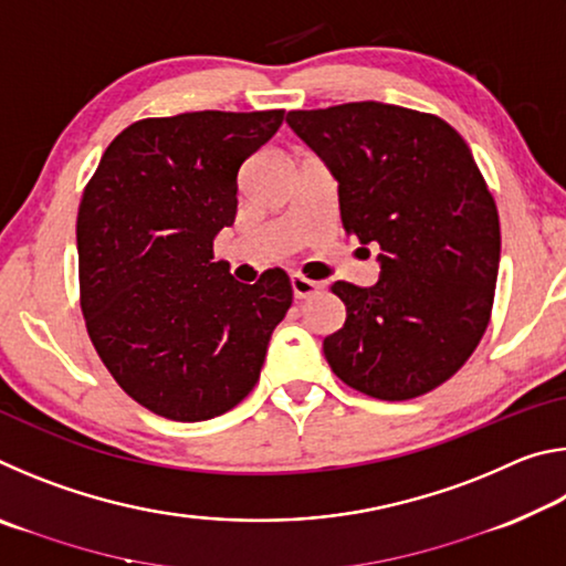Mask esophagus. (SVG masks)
<instances>
[{
  "label": "esophagus",
  "mask_w": 566,
  "mask_h": 566,
  "mask_svg": "<svg viewBox=\"0 0 566 566\" xmlns=\"http://www.w3.org/2000/svg\"><path fill=\"white\" fill-rule=\"evenodd\" d=\"M322 282H314V280H306L304 274H292V292L296 300H306V296L317 294L322 290Z\"/></svg>",
  "instance_id": "obj_1"
}]
</instances>
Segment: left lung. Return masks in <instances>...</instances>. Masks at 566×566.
<instances>
[{"instance_id": "8db88e82", "label": "left lung", "mask_w": 566, "mask_h": 566, "mask_svg": "<svg viewBox=\"0 0 566 566\" xmlns=\"http://www.w3.org/2000/svg\"><path fill=\"white\" fill-rule=\"evenodd\" d=\"M339 185V214L377 244L379 282H334L347 306L324 357L344 385L401 401L457 375L490 324L500 214L454 127L397 104L349 102L286 114Z\"/></svg>"}]
</instances>
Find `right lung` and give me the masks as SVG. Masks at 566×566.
<instances>
[{
  "label": "right lung",
  "instance_id": "right-lung-1",
  "mask_svg": "<svg viewBox=\"0 0 566 566\" xmlns=\"http://www.w3.org/2000/svg\"><path fill=\"white\" fill-rule=\"evenodd\" d=\"M282 119V109H207L134 122L84 189L76 252L90 339L159 417L205 421L237 407L292 306L280 266L242 284L212 249L234 224L239 167Z\"/></svg>",
  "mask_w": 566,
  "mask_h": 566
}]
</instances>
